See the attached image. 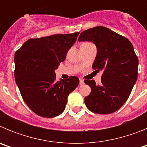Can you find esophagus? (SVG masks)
I'll return each mask as SVG.
<instances>
[{
	"label": "esophagus",
	"mask_w": 147,
	"mask_h": 147,
	"mask_svg": "<svg viewBox=\"0 0 147 147\" xmlns=\"http://www.w3.org/2000/svg\"><path fill=\"white\" fill-rule=\"evenodd\" d=\"M84 84H85V82H84V80H82V79H80V85H83Z\"/></svg>",
	"instance_id": "obj_1"
}]
</instances>
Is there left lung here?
<instances>
[{"label":"left lung","mask_w":147,"mask_h":147,"mask_svg":"<svg viewBox=\"0 0 147 147\" xmlns=\"http://www.w3.org/2000/svg\"><path fill=\"white\" fill-rule=\"evenodd\" d=\"M79 42L89 41L96 46L93 68L103 71L101 84L85 80L91 92L85 98L86 107L98 114L117 111L129 98L138 78V59L128 39L106 27L96 26L82 32Z\"/></svg>","instance_id":"1"}]
</instances>
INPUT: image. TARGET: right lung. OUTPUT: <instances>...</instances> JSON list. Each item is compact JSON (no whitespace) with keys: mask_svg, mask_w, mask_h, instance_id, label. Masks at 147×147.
<instances>
[{"mask_svg":"<svg viewBox=\"0 0 147 147\" xmlns=\"http://www.w3.org/2000/svg\"><path fill=\"white\" fill-rule=\"evenodd\" d=\"M80 32L29 39L15 54V79L24 102L41 117L65 110L68 95L78 86L76 76L56 81L55 70L65 59Z\"/></svg>","mask_w":147,"mask_h":147,"instance_id":"1","label":"right lung"}]
</instances>
